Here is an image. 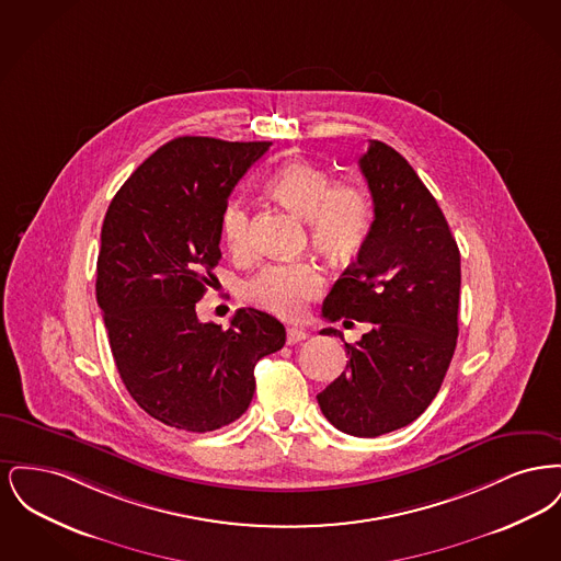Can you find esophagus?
Returning <instances> with one entry per match:
<instances>
[{"mask_svg":"<svg viewBox=\"0 0 561 561\" xmlns=\"http://www.w3.org/2000/svg\"><path fill=\"white\" fill-rule=\"evenodd\" d=\"M309 334L305 332V330H298V328H288V332H286V343L288 345H296V343H300V341H305Z\"/></svg>","mask_w":561,"mask_h":561,"instance_id":"34e87169","label":"esophagus"}]
</instances>
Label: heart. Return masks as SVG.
Here are the masks:
<instances>
[{"label":"heart","instance_id":"heart-1","mask_svg":"<svg viewBox=\"0 0 561 561\" xmlns=\"http://www.w3.org/2000/svg\"><path fill=\"white\" fill-rule=\"evenodd\" d=\"M267 191L294 214L307 218L313 245L332 259L353 256L370 236L374 210L366 188L351 181H332L311 161L294 160L282 165L268 179ZM222 238L233 252L248 245L250 216L240 202L229 204L222 214ZM321 288L320 268L300 261L263 268L248 282L245 294L259 307L293 320Z\"/></svg>","mask_w":561,"mask_h":561}]
</instances>
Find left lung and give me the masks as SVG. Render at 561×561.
<instances>
[{
	"mask_svg": "<svg viewBox=\"0 0 561 561\" xmlns=\"http://www.w3.org/2000/svg\"><path fill=\"white\" fill-rule=\"evenodd\" d=\"M359 170L373 193V229L321 316L370 321L373 330L345 343L347 370L318 403L339 431L376 437L416 421L444 382L458 336L460 252L435 197L396 149L370 140ZM321 334L341 336L334 328Z\"/></svg>",
	"mask_w": 561,
	"mask_h": 561,
	"instance_id": "obj_1",
	"label": "left lung"
}]
</instances>
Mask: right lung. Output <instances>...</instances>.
Returning a JSON list of instances; mask_svg holds the SVG:
<instances>
[{
	"instance_id": "obj_1",
	"label": "right lung",
	"mask_w": 561,
	"mask_h": 561,
	"mask_svg": "<svg viewBox=\"0 0 561 561\" xmlns=\"http://www.w3.org/2000/svg\"><path fill=\"white\" fill-rule=\"evenodd\" d=\"M271 142L179 136L142 161L108 204L96 300L133 400L163 425L206 433L248 410L261 357L286 328L259 309L202 323L195 302L220 261L229 195Z\"/></svg>"
}]
</instances>
